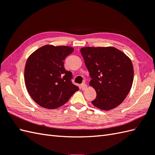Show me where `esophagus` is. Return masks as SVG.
Masks as SVG:
<instances>
[{"mask_svg": "<svg viewBox=\"0 0 155 155\" xmlns=\"http://www.w3.org/2000/svg\"><path fill=\"white\" fill-rule=\"evenodd\" d=\"M81 88H82V91H84V90H85L86 88V87H87V85L86 84L85 82H83V83L81 84Z\"/></svg>", "mask_w": 155, "mask_h": 155, "instance_id": "34e87169", "label": "esophagus"}]
</instances>
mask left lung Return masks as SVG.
<instances>
[{
    "instance_id": "1",
    "label": "left lung",
    "mask_w": 155,
    "mask_h": 155,
    "mask_svg": "<svg viewBox=\"0 0 155 155\" xmlns=\"http://www.w3.org/2000/svg\"><path fill=\"white\" fill-rule=\"evenodd\" d=\"M91 81L96 98L92 104L99 109L115 108L125 100L134 81V67L130 59L113 47L81 49Z\"/></svg>"
}]
</instances>
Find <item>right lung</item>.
<instances>
[{
	"label": "right lung",
	"mask_w": 155,
	"mask_h": 155,
	"mask_svg": "<svg viewBox=\"0 0 155 155\" xmlns=\"http://www.w3.org/2000/svg\"><path fill=\"white\" fill-rule=\"evenodd\" d=\"M73 50L69 46L45 45L29 57L25 66V84L39 106L57 108L78 91V86L72 82L73 73L64 67V60Z\"/></svg>",
	"instance_id": "1"
}]
</instances>
